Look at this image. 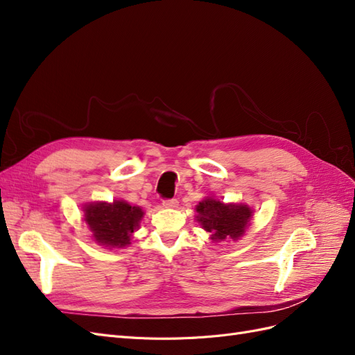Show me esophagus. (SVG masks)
Segmentation results:
<instances>
[{
  "mask_svg": "<svg viewBox=\"0 0 355 355\" xmlns=\"http://www.w3.org/2000/svg\"><path fill=\"white\" fill-rule=\"evenodd\" d=\"M163 206L166 207V209H176L178 207V200H164L163 201Z\"/></svg>",
  "mask_w": 355,
  "mask_h": 355,
  "instance_id": "34e87169",
  "label": "esophagus"
}]
</instances>
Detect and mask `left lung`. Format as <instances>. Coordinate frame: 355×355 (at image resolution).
Returning a JSON list of instances; mask_svg holds the SVG:
<instances>
[{
  "instance_id": "obj_1",
  "label": "left lung",
  "mask_w": 355,
  "mask_h": 355,
  "mask_svg": "<svg viewBox=\"0 0 355 355\" xmlns=\"http://www.w3.org/2000/svg\"><path fill=\"white\" fill-rule=\"evenodd\" d=\"M197 222L210 234L213 243L237 241L252 225L253 210L244 202H223L214 197H204L197 206Z\"/></svg>"
}]
</instances>
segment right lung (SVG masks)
<instances>
[{
    "mask_svg": "<svg viewBox=\"0 0 355 355\" xmlns=\"http://www.w3.org/2000/svg\"><path fill=\"white\" fill-rule=\"evenodd\" d=\"M83 211L92 240L108 250L124 249L130 244L145 214L141 207L124 200L85 202Z\"/></svg>",
    "mask_w": 355,
    "mask_h": 355,
    "instance_id": "obj_1",
    "label": "right lung"
}]
</instances>
